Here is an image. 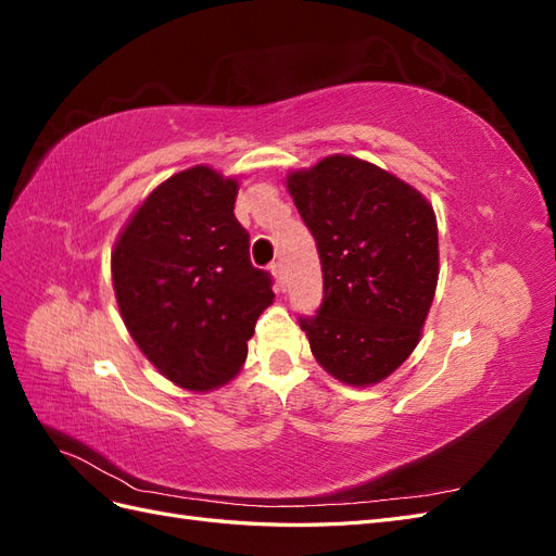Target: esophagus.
Listing matches in <instances>:
<instances>
[{
  "instance_id": "esophagus-1",
  "label": "esophagus",
  "mask_w": 556,
  "mask_h": 556,
  "mask_svg": "<svg viewBox=\"0 0 556 556\" xmlns=\"http://www.w3.org/2000/svg\"><path fill=\"white\" fill-rule=\"evenodd\" d=\"M271 274H274V278H276V282H278V288H285V268H282L280 262H274V264H271Z\"/></svg>"
}]
</instances>
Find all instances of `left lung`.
<instances>
[{
  "label": "left lung",
  "mask_w": 556,
  "mask_h": 556,
  "mask_svg": "<svg viewBox=\"0 0 556 556\" xmlns=\"http://www.w3.org/2000/svg\"><path fill=\"white\" fill-rule=\"evenodd\" d=\"M288 188L323 264V304L301 315L315 359L348 384H374L419 341L439 282V225L408 182L333 155Z\"/></svg>",
  "instance_id": "left-lung-1"
}]
</instances>
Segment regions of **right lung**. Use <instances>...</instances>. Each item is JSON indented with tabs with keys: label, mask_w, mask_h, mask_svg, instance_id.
<instances>
[{
	"label": "right lung",
	"mask_w": 556,
	"mask_h": 556,
	"mask_svg": "<svg viewBox=\"0 0 556 556\" xmlns=\"http://www.w3.org/2000/svg\"><path fill=\"white\" fill-rule=\"evenodd\" d=\"M239 185L208 166L180 172L134 213L111 255L121 315L143 355L185 390L227 382L248 355L274 278L250 262L233 215Z\"/></svg>",
	"instance_id": "right-lung-1"
}]
</instances>
